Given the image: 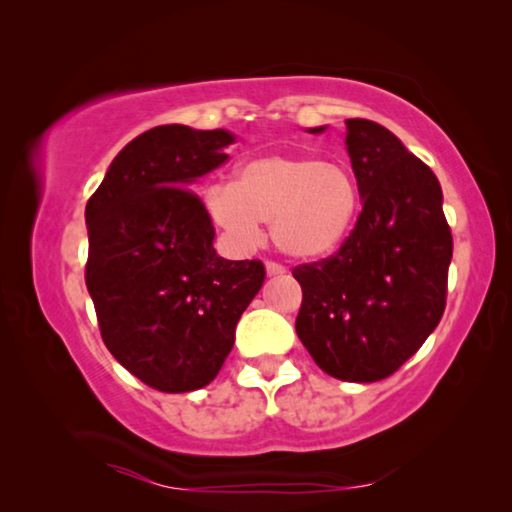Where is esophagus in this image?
I'll return each instance as SVG.
<instances>
[{"instance_id":"34e87169","label":"esophagus","mask_w":512,"mask_h":512,"mask_svg":"<svg viewBox=\"0 0 512 512\" xmlns=\"http://www.w3.org/2000/svg\"><path fill=\"white\" fill-rule=\"evenodd\" d=\"M287 273V268H284L282 264H277V262H266V275H284Z\"/></svg>"}]
</instances>
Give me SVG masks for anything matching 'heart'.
Listing matches in <instances>:
<instances>
[{
  "instance_id": "1",
  "label": "heart",
  "mask_w": 512,
  "mask_h": 512,
  "mask_svg": "<svg viewBox=\"0 0 512 512\" xmlns=\"http://www.w3.org/2000/svg\"><path fill=\"white\" fill-rule=\"evenodd\" d=\"M216 228L239 250L262 241V225L284 255L320 259L336 253L359 214V187L339 164L305 155H264L239 167L235 185L205 192Z\"/></svg>"
}]
</instances>
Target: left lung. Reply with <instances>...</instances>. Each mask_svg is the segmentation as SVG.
Instances as JSON below:
<instances>
[{
    "label": "left lung",
    "mask_w": 512,
    "mask_h": 512,
    "mask_svg": "<svg viewBox=\"0 0 512 512\" xmlns=\"http://www.w3.org/2000/svg\"><path fill=\"white\" fill-rule=\"evenodd\" d=\"M345 128L363 210L332 257L293 268L296 332L327 375L366 384L391 377L440 323L454 244L436 173L375 121Z\"/></svg>",
    "instance_id": "left-lung-1"
}]
</instances>
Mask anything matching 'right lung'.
Instances as JSON below:
<instances>
[{
    "label": "right lung",
    "mask_w": 512,
    "mask_h": 512,
    "mask_svg": "<svg viewBox=\"0 0 512 512\" xmlns=\"http://www.w3.org/2000/svg\"><path fill=\"white\" fill-rule=\"evenodd\" d=\"M232 142L223 128L155 126L119 151L85 205V284L101 339L155 391L210 384L264 284L262 262L216 255L212 219L192 192Z\"/></svg>",
    "instance_id": "1"
}]
</instances>
